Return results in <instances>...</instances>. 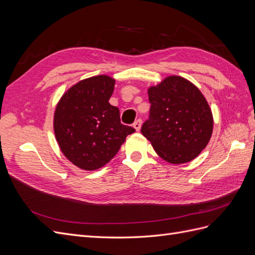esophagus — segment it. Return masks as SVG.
<instances>
[{
    "label": "esophagus",
    "mask_w": 255,
    "mask_h": 255,
    "mask_svg": "<svg viewBox=\"0 0 255 255\" xmlns=\"http://www.w3.org/2000/svg\"><path fill=\"white\" fill-rule=\"evenodd\" d=\"M141 120L140 119H138V120H136L135 122H134V125H133V127H134V128L137 130V132H139L140 130V128H141Z\"/></svg>",
    "instance_id": "1"
}]
</instances>
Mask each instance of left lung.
Segmentation results:
<instances>
[{
	"label": "left lung",
	"instance_id": "obj_1",
	"mask_svg": "<svg viewBox=\"0 0 255 255\" xmlns=\"http://www.w3.org/2000/svg\"><path fill=\"white\" fill-rule=\"evenodd\" d=\"M150 119L142 135L157 155L170 164L195 159L210 141L214 118L205 97L195 84L169 75L148 88Z\"/></svg>",
	"mask_w": 255,
	"mask_h": 255
}]
</instances>
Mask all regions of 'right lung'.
I'll list each match as a JSON object with an SVG mask.
<instances>
[{
  "label": "right lung",
  "mask_w": 255,
  "mask_h": 255,
  "mask_svg": "<svg viewBox=\"0 0 255 255\" xmlns=\"http://www.w3.org/2000/svg\"><path fill=\"white\" fill-rule=\"evenodd\" d=\"M115 79L101 74L72 85L61 96L53 118L54 134L64 156L83 170H97L118 153L128 135L119 110L110 104Z\"/></svg>",
  "instance_id": "add662e5"
}]
</instances>
